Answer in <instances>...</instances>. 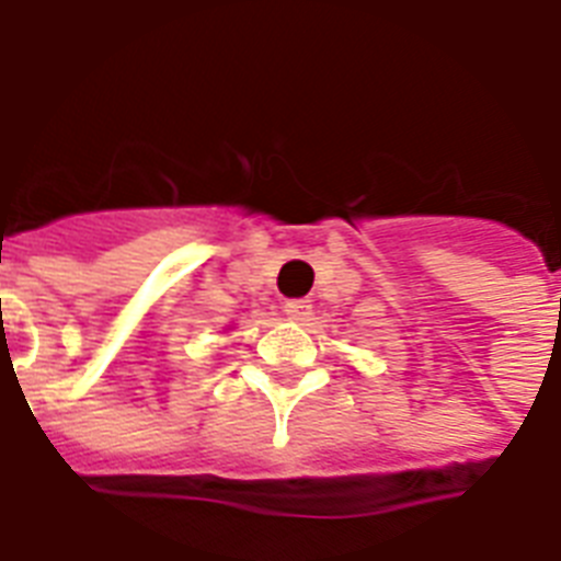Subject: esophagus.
<instances>
[{"label": "esophagus", "instance_id": "obj_1", "mask_svg": "<svg viewBox=\"0 0 561 561\" xmlns=\"http://www.w3.org/2000/svg\"><path fill=\"white\" fill-rule=\"evenodd\" d=\"M284 313L289 316V319H296V322H305L307 316L313 313V305L305 301V298H293V301H286L284 305Z\"/></svg>", "mask_w": 561, "mask_h": 561}]
</instances>
